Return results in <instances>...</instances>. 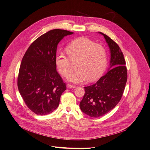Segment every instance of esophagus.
I'll list each match as a JSON object with an SVG mask.
<instances>
[{
  "label": "esophagus",
  "mask_w": 150,
  "mask_h": 150,
  "mask_svg": "<svg viewBox=\"0 0 150 150\" xmlns=\"http://www.w3.org/2000/svg\"><path fill=\"white\" fill-rule=\"evenodd\" d=\"M67 87L68 88H75V85H72V84H68L67 85Z\"/></svg>",
  "instance_id": "esophagus-1"
}]
</instances>
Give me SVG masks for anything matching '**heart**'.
Masks as SVG:
<instances>
[{
	"instance_id": "b5f03b06",
	"label": "heart",
	"mask_w": 150,
	"mask_h": 150,
	"mask_svg": "<svg viewBox=\"0 0 150 150\" xmlns=\"http://www.w3.org/2000/svg\"><path fill=\"white\" fill-rule=\"evenodd\" d=\"M68 57L63 53L55 56V63L60 73L67 77L72 71L71 62L77 60V70L68 78L73 83L94 81L103 73L107 63L105 48L86 37H80L72 41L66 48Z\"/></svg>"
}]
</instances>
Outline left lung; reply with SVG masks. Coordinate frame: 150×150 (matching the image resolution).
Here are the masks:
<instances>
[{"label": "left lung", "instance_id": "8db88e82", "mask_svg": "<svg viewBox=\"0 0 150 150\" xmlns=\"http://www.w3.org/2000/svg\"><path fill=\"white\" fill-rule=\"evenodd\" d=\"M103 35L110 52L108 71L94 84L84 87L85 93L80 108L92 117L103 116L112 110L121 99L127 81L124 54L119 46L107 35Z\"/></svg>", "mask_w": 150, "mask_h": 150}]
</instances>
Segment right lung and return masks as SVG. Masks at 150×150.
Listing matches in <instances>:
<instances>
[{
	"label": "right lung",
	"instance_id": "add662e5",
	"mask_svg": "<svg viewBox=\"0 0 150 150\" xmlns=\"http://www.w3.org/2000/svg\"><path fill=\"white\" fill-rule=\"evenodd\" d=\"M73 33L62 29L51 30L37 38L22 58L18 88L28 108L36 115L52 113L66 90V84L56 71L55 56L59 42Z\"/></svg>",
	"mask_w": 150,
	"mask_h": 150
}]
</instances>
